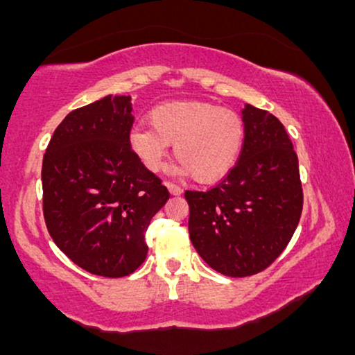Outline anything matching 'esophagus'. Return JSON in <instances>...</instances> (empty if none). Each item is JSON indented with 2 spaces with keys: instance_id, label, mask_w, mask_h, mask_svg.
<instances>
[{
  "instance_id": "obj_1",
  "label": "esophagus",
  "mask_w": 355,
  "mask_h": 355,
  "mask_svg": "<svg viewBox=\"0 0 355 355\" xmlns=\"http://www.w3.org/2000/svg\"><path fill=\"white\" fill-rule=\"evenodd\" d=\"M165 185H166V189H168V191H170V193H172V195H180V193H182V189L177 185V183L166 182Z\"/></svg>"
}]
</instances>
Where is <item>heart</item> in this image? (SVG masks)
I'll return each mask as SVG.
<instances>
[{
    "instance_id": "b5f03b06",
    "label": "heart",
    "mask_w": 355,
    "mask_h": 355,
    "mask_svg": "<svg viewBox=\"0 0 355 355\" xmlns=\"http://www.w3.org/2000/svg\"><path fill=\"white\" fill-rule=\"evenodd\" d=\"M150 125L135 126L128 145L150 172H160L170 145L177 172L195 182H217L234 168L245 141V123L237 112L207 101H166L150 112Z\"/></svg>"
}]
</instances>
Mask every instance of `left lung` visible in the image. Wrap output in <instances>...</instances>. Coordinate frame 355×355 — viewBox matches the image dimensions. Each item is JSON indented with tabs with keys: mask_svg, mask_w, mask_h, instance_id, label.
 <instances>
[{
	"mask_svg": "<svg viewBox=\"0 0 355 355\" xmlns=\"http://www.w3.org/2000/svg\"><path fill=\"white\" fill-rule=\"evenodd\" d=\"M242 120L234 168L209 190L185 191L195 250L229 277L266 270L291 242L304 205L299 158L279 118L245 105Z\"/></svg>",
	"mask_w": 355,
	"mask_h": 355,
	"instance_id": "8db88e82",
	"label": "left lung"
}]
</instances>
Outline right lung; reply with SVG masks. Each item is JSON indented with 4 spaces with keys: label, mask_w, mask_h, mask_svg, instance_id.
Returning <instances> with one entry per match:
<instances>
[{
    "label": "right lung",
    "mask_w": 355,
    "mask_h": 355,
    "mask_svg": "<svg viewBox=\"0 0 355 355\" xmlns=\"http://www.w3.org/2000/svg\"><path fill=\"white\" fill-rule=\"evenodd\" d=\"M130 96L73 110L43 157V215L53 242L93 275H130L148 254L145 232L170 198L133 155Z\"/></svg>",
    "instance_id": "add662e5"
}]
</instances>
